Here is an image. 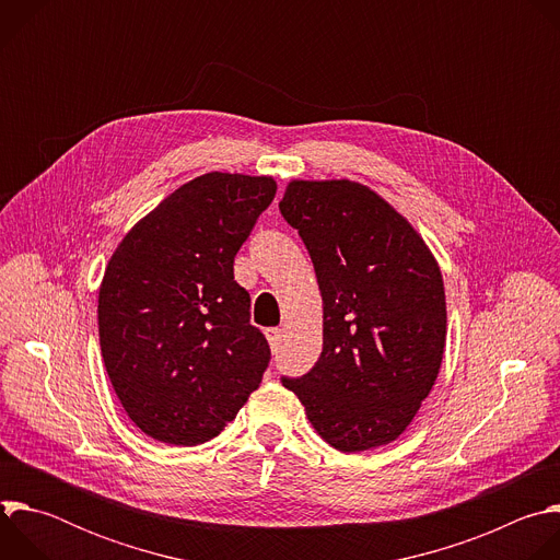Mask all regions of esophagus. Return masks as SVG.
Listing matches in <instances>:
<instances>
[{
  "label": "esophagus",
  "mask_w": 560,
  "mask_h": 560,
  "mask_svg": "<svg viewBox=\"0 0 560 560\" xmlns=\"http://www.w3.org/2000/svg\"><path fill=\"white\" fill-rule=\"evenodd\" d=\"M266 337H268L270 346L277 348L279 341H281V337H283V330H281V328H270V330H266Z\"/></svg>",
  "instance_id": "34e87169"
}]
</instances>
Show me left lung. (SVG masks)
I'll list each match as a JSON object with an SVG mask.
<instances>
[{
  "label": "left lung",
  "mask_w": 560,
  "mask_h": 560,
  "mask_svg": "<svg viewBox=\"0 0 560 560\" xmlns=\"http://www.w3.org/2000/svg\"><path fill=\"white\" fill-rule=\"evenodd\" d=\"M279 210L299 230L324 299L322 357L281 381L332 447L387 445L412 423L441 370L439 264L410 221L363 184L294 179Z\"/></svg>",
  "instance_id": "1"
}]
</instances>
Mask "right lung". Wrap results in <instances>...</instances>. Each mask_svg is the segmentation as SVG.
<instances>
[{
  "label": "right lung",
  "mask_w": 560,
  "mask_h": 560,
  "mask_svg": "<svg viewBox=\"0 0 560 560\" xmlns=\"http://www.w3.org/2000/svg\"><path fill=\"white\" fill-rule=\"evenodd\" d=\"M272 177L201 175L121 238L100 288V346L130 421L171 445L214 439L270 363L234 257L272 203Z\"/></svg>",
  "instance_id": "right-lung-1"
}]
</instances>
